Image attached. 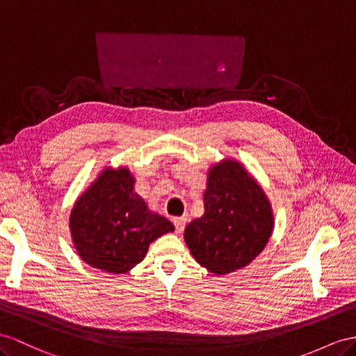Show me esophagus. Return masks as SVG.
Returning <instances> with one entry per match:
<instances>
[{
  "instance_id": "34e87169",
  "label": "esophagus",
  "mask_w": 356,
  "mask_h": 356,
  "mask_svg": "<svg viewBox=\"0 0 356 356\" xmlns=\"http://www.w3.org/2000/svg\"><path fill=\"white\" fill-rule=\"evenodd\" d=\"M172 222H175L176 233H177V234H180L181 232L185 230V224H186V220H185V218H175V221H172Z\"/></svg>"
}]
</instances>
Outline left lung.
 <instances>
[{"label": "left lung", "instance_id": "obj_1", "mask_svg": "<svg viewBox=\"0 0 356 356\" xmlns=\"http://www.w3.org/2000/svg\"><path fill=\"white\" fill-rule=\"evenodd\" d=\"M204 213L185 229L197 263L216 275L248 266L265 250L273 232V212L265 191L239 161L225 158L207 171Z\"/></svg>", "mask_w": 356, "mask_h": 356}]
</instances>
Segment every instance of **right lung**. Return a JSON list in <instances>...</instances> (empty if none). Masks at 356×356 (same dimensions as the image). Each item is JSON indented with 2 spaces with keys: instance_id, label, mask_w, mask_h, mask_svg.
<instances>
[{
  "instance_id": "right-lung-1",
  "label": "right lung",
  "mask_w": 356,
  "mask_h": 356,
  "mask_svg": "<svg viewBox=\"0 0 356 356\" xmlns=\"http://www.w3.org/2000/svg\"><path fill=\"white\" fill-rule=\"evenodd\" d=\"M134 185L129 168L105 167L78 197L69 229L87 265L114 275L127 273L143 261L153 241L175 232L167 218L150 211Z\"/></svg>"
}]
</instances>
